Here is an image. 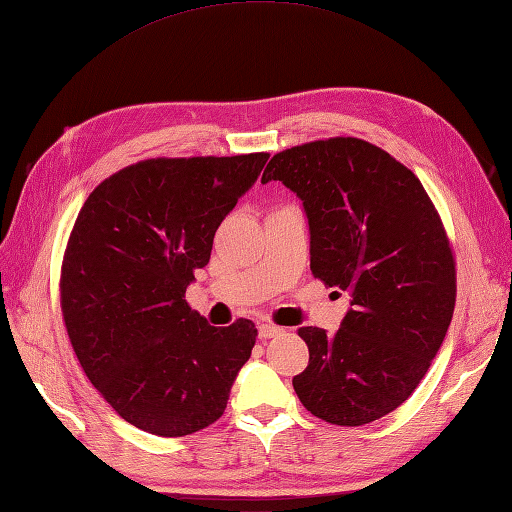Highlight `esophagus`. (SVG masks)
<instances>
[{"label":"esophagus","instance_id":"1","mask_svg":"<svg viewBox=\"0 0 512 512\" xmlns=\"http://www.w3.org/2000/svg\"><path fill=\"white\" fill-rule=\"evenodd\" d=\"M281 327H277V325H272V323H261L259 325V338L261 340H266V338H275V336H279L281 334Z\"/></svg>","mask_w":512,"mask_h":512}]
</instances>
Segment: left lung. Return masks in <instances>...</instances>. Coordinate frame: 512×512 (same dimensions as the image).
<instances>
[{
    "instance_id": "1",
    "label": "left lung",
    "mask_w": 512,
    "mask_h": 512,
    "mask_svg": "<svg viewBox=\"0 0 512 512\" xmlns=\"http://www.w3.org/2000/svg\"><path fill=\"white\" fill-rule=\"evenodd\" d=\"M303 200L310 268L349 292L336 334L301 327L310 364L292 379L303 406L334 425L399 408L441 349L456 305V268L421 181L382 148L334 137L283 150L261 183Z\"/></svg>"
}]
</instances>
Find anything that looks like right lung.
Returning a JSON list of instances; mask_svg holds the SVG:
<instances>
[{"instance_id":"1","label":"right lung","mask_w":512,"mask_h":512,"mask_svg":"<svg viewBox=\"0 0 512 512\" xmlns=\"http://www.w3.org/2000/svg\"><path fill=\"white\" fill-rule=\"evenodd\" d=\"M268 152L148 159L109 176L82 205L61 270V305L89 382L124 421L187 436L222 417L257 329L211 327L185 301L213 235Z\"/></svg>"}]
</instances>
